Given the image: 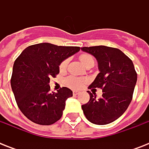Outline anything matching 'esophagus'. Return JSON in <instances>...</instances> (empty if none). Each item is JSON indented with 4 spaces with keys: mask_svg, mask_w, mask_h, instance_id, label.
<instances>
[{
    "mask_svg": "<svg viewBox=\"0 0 149 149\" xmlns=\"http://www.w3.org/2000/svg\"><path fill=\"white\" fill-rule=\"evenodd\" d=\"M72 94H73V96H77L78 95V94H79V91H73V92H72Z\"/></svg>",
    "mask_w": 149,
    "mask_h": 149,
    "instance_id": "34e87169",
    "label": "esophagus"
}]
</instances>
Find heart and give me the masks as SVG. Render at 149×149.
<instances>
[{
  "label": "heart",
  "mask_w": 149,
  "mask_h": 149,
  "mask_svg": "<svg viewBox=\"0 0 149 149\" xmlns=\"http://www.w3.org/2000/svg\"><path fill=\"white\" fill-rule=\"evenodd\" d=\"M79 60L82 63V64L85 66L88 63H93V57L89 55V54H82L81 56H79ZM66 64L67 62L64 61L60 65V70H64L66 67ZM85 80L80 78H77V77H69L65 79V84L67 86L72 89H79L81 88L82 86L84 85V83Z\"/></svg>",
  "instance_id": "heart-1"
}]
</instances>
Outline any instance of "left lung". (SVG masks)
Listing matches in <instances>:
<instances>
[{
	"label": "left lung",
	"instance_id": "obj_1",
	"mask_svg": "<svg viewBox=\"0 0 149 149\" xmlns=\"http://www.w3.org/2000/svg\"><path fill=\"white\" fill-rule=\"evenodd\" d=\"M81 50L95 57L100 71L88 88H101L103 92L101 97L97 99L87 91L90 100L82 105V109L91 123L107 125L120 118L132 101L137 82L134 64L115 48L99 45L83 47Z\"/></svg>",
	"mask_w": 149,
	"mask_h": 149
}]
</instances>
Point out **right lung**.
Listing matches in <instances>:
<instances>
[{
    "mask_svg": "<svg viewBox=\"0 0 149 149\" xmlns=\"http://www.w3.org/2000/svg\"><path fill=\"white\" fill-rule=\"evenodd\" d=\"M79 50L76 46L38 43L27 47L15 60L11 88L19 109L32 122L50 125L61 118L72 91L63 87L50 93V78L59 72L63 61Z\"/></svg>",
    "mask_w": 149,
    "mask_h": 149,
    "instance_id": "right-lung-1",
    "label": "right lung"
}]
</instances>
